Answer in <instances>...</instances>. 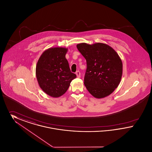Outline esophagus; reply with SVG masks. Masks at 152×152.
Returning <instances> with one entry per match:
<instances>
[{
	"mask_svg": "<svg viewBox=\"0 0 152 152\" xmlns=\"http://www.w3.org/2000/svg\"><path fill=\"white\" fill-rule=\"evenodd\" d=\"M76 76H77V77L78 78H80V73L79 71H76Z\"/></svg>",
	"mask_w": 152,
	"mask_h": 152,
	"instance_id": "esophagus-1",
	"label": "esophagus"
}]
</instances>
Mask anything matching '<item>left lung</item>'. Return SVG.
I'll use <instances>...</instances> for the list:
<instances>
[{
    "label": "left lung",
    "mask_w": 152,
    "mask_h": 152,
    "mask_svg": "<svg viewBox=\"0 0 152 152\" xmlns=\"http://www.w3.org/2000/svg\"><path fill=\"white\" fill-rule=\"evenodd\" d=\"M87 61L84 85L97 99L111 94L118 86L123 75V63L118 53L106 44L82 43L76 45Z\"/></svg>",
    "instance_id": "left-lung-1"
}]
</instances>
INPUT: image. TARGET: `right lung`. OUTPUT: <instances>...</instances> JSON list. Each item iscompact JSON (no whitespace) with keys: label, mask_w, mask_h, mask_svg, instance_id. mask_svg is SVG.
Segmentation results:
<instances>
[{"label":"right lung","mask_w":152,"mask_h":152,"mask_svg":"<svg viewBox=\"0 0 152 152\" xmlns=\"http://www.w3.org/2000/svg\"><path fill=\"white\" fill-rule=\"evenodd\" d=\"M68 48H50L43 52L36 66V76L38 84L46 94L52 97H58L68 90L76 75L71 72L65 58Z\"/></svg>","instance_id":"1"}]
</instances>
